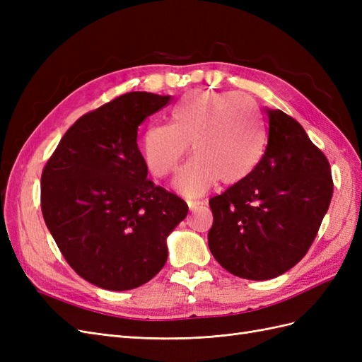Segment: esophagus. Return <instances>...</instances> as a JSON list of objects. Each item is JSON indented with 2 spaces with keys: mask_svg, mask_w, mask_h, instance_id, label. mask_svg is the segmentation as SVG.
Here are the masks:
<instances>
[{
  "mask_svg": "<svg viewBox=\"0 0 362 362\" xmlns=\"http://www.w3.org/2000/svg\"><path fill=\"white\" fill-rule=\"evenodd\" d=\"M187 204H189V208H190V211H194V210H198V208H199V206L205 205V202H204V201H187Z\"/></svg>",
  "mask_w": 362,
  "mask_h": 362,
  "instance_id": "34e87169",
  "label": "esophagus"
}]
</instances>
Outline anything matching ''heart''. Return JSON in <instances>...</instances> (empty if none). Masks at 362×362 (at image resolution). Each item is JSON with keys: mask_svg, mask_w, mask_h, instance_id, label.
I'll return each instance as SVG.
<instances>
[{"mask_svg": "<svg viewBox=\"0 0 362 362\" xmlns=\"http://www.w3.org/2000/svg\"><path fill=\"white\" fill-rule=\"evenodd\" d=\"M266 125L254 100L240 92L193 90L172 108V124L148 127L141 158L156 178H166L187 154L194 157L173 180L177 192L196 198L221 180L242 182L266 149Z\"/></svg>", "mask_w": 362, "mask_h": 362, "instance_id": "b5f03b06", "label": "heart"}]
</instances>
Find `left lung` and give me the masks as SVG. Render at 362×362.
I'll return each mask as SVG.
<instances>
[{
    "mask_svg": "<svg viewBox=\"0 0 362 362\" xmlns=\"http://www.w3.org/2000/svg\"><path fill=\"white\" fill-rule=\"evenodd\" d=\"M264 156L246 180L210 199L208 246L218 264L245 279L282 275L306 255L329 208V161L298 120L266 110Z\"/></svg>",
    "mask_w": 362,
    "mask_h": 362,
    "instance_id": "obj_1",
    "label": "left lung"
}]
</instances>
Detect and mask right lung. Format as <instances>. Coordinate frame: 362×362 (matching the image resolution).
I'll use <instances>...</instances> for the list:
<instances>
[{
	"mask_svg": "<svg viewBox=\"0 0 362 362\" xmlns=\"http://www.w3.org/2000/svg\"><path fill=\"white\" fill-rule=\"evenodd\" d=\"M170 96L124 93L83 115L42 170L40 206L68 264L96 287L144 286L168 259L166 237L189 206L146 180L137 148L144 120Z\"/></svg>",
	"mask_w": 362,
	"mask_h": 362,
	"instance_id": "obj_1",
	"label": "right lung"
}]
</instances>
